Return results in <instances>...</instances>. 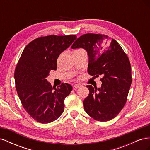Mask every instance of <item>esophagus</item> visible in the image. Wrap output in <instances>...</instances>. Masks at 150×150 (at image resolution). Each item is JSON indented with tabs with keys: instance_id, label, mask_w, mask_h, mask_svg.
<instances>
[{
	"instance_id": "obj_1",
	"label": "esophagus",
	"mask_w": 150,
	"mask_h": 150,
	"mask_svg": "<svg viewBox=\"0 0 150 150\" xmlns=\"http://www.w3.org/2000/svg\"><path fill=\"white\" fill-rule=\"evenodd\" d=\"M81 86H82V85L80 84H74V88L77 89V88H79V87H81Z\"/></svg>"
}]
</instances>
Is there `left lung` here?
Masks as SVG:
<instances>
[{"label": "left lung", "instance_id": "obj_1", "mask_svg": "<svg viewBox=\"0 0 150 150\" xmlns=\"http://www.w3.org/2000/svg\"><path fill=\"white\" fill-rule=\"evenodd\" d=\"M71 48L85 49L88 73L102 76L101 88L86 86L89 93L83 102L86 112L99 121L113 119L125 105L132 81L128 56L116 40L104 34H84Z\"/></svg>", "mask_w": 150, "mask_h": 150}]
</instances>
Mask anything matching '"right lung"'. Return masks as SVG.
Segmentation results:
<instances>
[{
    "instance_id": "1",
    "label": "right lung",
    "mask_w": 150,
    "mask_h": 150,
    "mask_svg": "<svg viewBox=\"0 0 150 150\" xmlns=\"http://www.w3.org/2000/svg\"><path fill=\"white\" fill-rule=\"evenodd\" d=\"M77 39L76 35H51L33 40L27 45L14 74L18 96L27 112L40 123L56 120L64 110V99L72 89L62 83L56 88L46 79L57 69L60 54Z\"/></svg>"
}]
</instances>
